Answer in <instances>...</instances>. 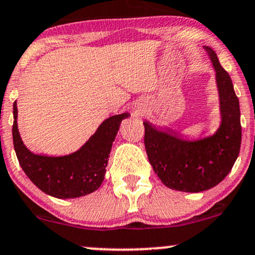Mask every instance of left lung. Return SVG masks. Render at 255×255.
<instances>
[{
    "instance_id": "8db88e82",
    "label": "left lung",
    "mask_w": 255,
    "mask_h": 255,
    "mask_svg": "<svg viewBox=\"0 0 255 255\" xmlns=\"http://www.w3.org/2000/svg\"><path fill=\"white\" fill-rule=\"evenodd\" d=\"M216 73L221 124L216 132L199 139H186L172 128L163 130L143 122L149 162L162 184L181 192H203L228 175L241 146L240 104L229 74L217 55L204 46Z\"/></svg>"
}]
</instances>
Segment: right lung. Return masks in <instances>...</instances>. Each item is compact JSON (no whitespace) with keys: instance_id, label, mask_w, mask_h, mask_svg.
I'll return each mask as SVG.
<instances>
[{"instance_id":"add662e5","label":"right lung","mask_w":255,"mask_h":255,"mask_svg":"<svg viewBox=\"0 0 255 255\" xmlns=\"http://www.w3.org/2000/svg\"><path fill=\"white\" fill-rule=\"evenodd\" d=\"M13 142L21 168L29 180L49 196L77 198L97 191L103 184L112 144L128 112L109 117L79 150L63 156L34 154L23 144L17 128L16 101L13 105Z\"/></svg>"}]
</instances>
